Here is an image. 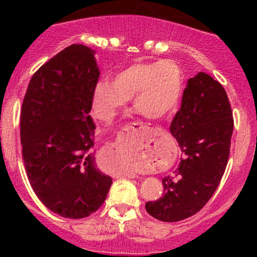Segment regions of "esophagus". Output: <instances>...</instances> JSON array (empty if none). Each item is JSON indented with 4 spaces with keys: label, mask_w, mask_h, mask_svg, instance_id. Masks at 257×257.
Masks as SVG:
<instances>
[{
    "label": "esophagus",
    "mask_w": 257,
    "mask_h": 257,
    "mask_svg": "<svg viewBox=\"0 0 257 257\" xmlns=\"http://www.w3.org/2000/svg\"><path fill=\"white\" fill-rule=\"evenodd\" d=\"M136 125H138V128L142 129V131H144L145 133H150V132H152V128H150V126H148V125H145V124L137 123ZM124 177L129 178V179H134V178H138V174H137L136 172H133V170H129V172H126L125 174H124Z\"/></svg>",
    "instance_id": "34e87169"
}]
</instances>
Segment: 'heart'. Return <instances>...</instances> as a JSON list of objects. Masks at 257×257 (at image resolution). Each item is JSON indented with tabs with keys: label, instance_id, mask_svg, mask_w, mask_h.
Returning a JSON list of instances; mask_svg holds the SVG:
<instances>
[{
	"label": "heart",
	"instance_id": "b5f03b06",
	"mask_svg": "<svg viewBox=\"0 0 257 257\" xmlns=\"http://www.w3.org/2000/svg\"><path fill=\"white\" fill-rule=\"evenodd\" d=\"M183 72L175 62H136L94 85L90 112L98 120L110 123L133 97L134 107L144 115L159 119L177 108L183 92ZM119 150L129 159L131 144L121 142Z\"/></svg>",
	"mask_w": 257,
	"mask_h": 257
}]
</instances>
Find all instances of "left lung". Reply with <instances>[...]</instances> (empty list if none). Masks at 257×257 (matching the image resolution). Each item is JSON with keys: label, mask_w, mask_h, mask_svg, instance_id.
I'll return each mask as SVG.
<instances>
[{"label": "left lung", "mask_w": 257, "mask_h": 257, "mask_svg": "<svg viewBox=\"0 0 257 257\" xmlns=\"http://www.w3.org/2000/svg\"><path fill=\"white\" fill-rule=\"evenodd\" d=\"M232 131L234 119L224 87L199 72L188 80L180 110L170 124L183 158L174 175L163 179L162 198L145 204L149 215L175 222L204 208L224 175Z\"/></svg>", "instance_id": "obj_1"}]
</instances>
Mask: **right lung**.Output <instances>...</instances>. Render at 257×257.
Returning <instances> with one entry per match:
<instances>
[{"instance_id":"add662e5","label":"right lung","mask_w":257,"mask_h":257,"mask_svg":"<svg viewBox=\"0 0 257 257\" xmlns=\"http://www.w3.org/2000/svg\"><path fill=\"white\" fill-rule=\"evenodd\" d=\"M94 54L83 45L56 54L33 74L21 110L28 181L43 205L69 219L97 211L113 183L90 153V97L100 74Z\"/></svg>"}]
</instances>
